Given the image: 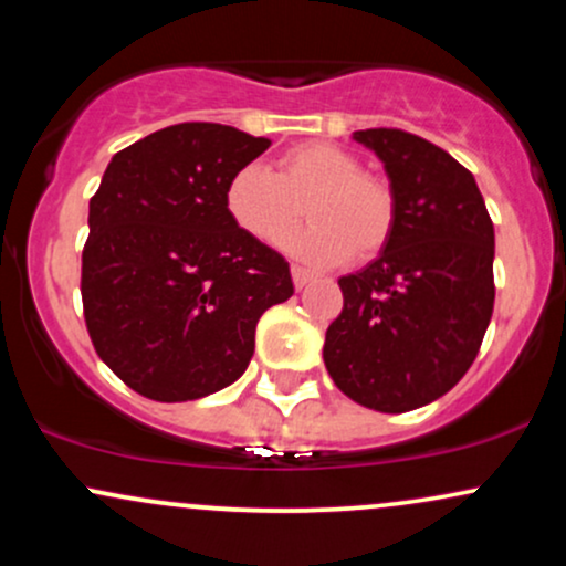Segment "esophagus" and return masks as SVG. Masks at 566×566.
<instances>
[{
	"label": "esophagus",
	"instance_id": "34e87169",
	"mask_svg": "<svg viewBox=\"0 0 566 566\" xmlns=\"http://www.w3.org/2000/svg\"><path fill=\"white\" fill-rule=\"evenodd\" d=\"M292 282H295V290H303L305 284L314 282V274H311V271L301 269V265H292Z\"/></svg>",
	"mask_w": 566,
	"mask_h": 566
}]
</instances>
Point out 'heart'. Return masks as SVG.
Returning <instances> with one entry per match:
<instances>
[{"mask_svg": "<svg viewBox=\"0 0 566 566\" xmlns=\"http://www.w3.org/2000/svg\"><path fill=\"white\" fill-rule=\"evenodd\" d=\"M305 218L311 229L290 250L311 263H367L391 242L396 199L380 175L335 143L311 140L284 151L276 170L247 165L226 186V210L247 237L282 247Z\"/></svg>", "mask_w": 566, "mask_h": 566, "instance_id": "1", "label": "heart"}]
</instances>
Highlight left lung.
Masks as SVG:
<instances>
[{"instance_id": "left-lung-1", "label": "left lung", "mask_w": 566, "mask_h": 566, "mask_svg": "<svg viewBox=\"0 0 566 566\" xmlns=\"http://www.w3.org/2000/svg\"><path fill=\"white\" fill-rule=\"evenodd\" d=\"M396 199L386 250L340 276V316L324 365L356 405L409 412L469 373L495 305V229L473 175L444 148L405 129H359Z\"/></svg>"}]
</instances>
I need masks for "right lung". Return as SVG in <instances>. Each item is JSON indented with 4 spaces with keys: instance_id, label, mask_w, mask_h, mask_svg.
Instances as JSON below:
<instances>
[{
    "instance_id": "1",
    "label": "right lung",
    "mask_w": 566,
    "mask_h": 566,
    "mask_svg": "<svg viewBox=\"0 0 566 566\" xmlns=\"http://www.w3.org/2000/svg\"><path fill=\"white\" fill-rule=\"evenodd\" d=\"M269 146L212 122L157 129L114 154L90 199L84 322L146 399L191 401L242 378L258 319L295 292L290 263L226 210L233 172Z\"/></svg>"
}]
</instances>
